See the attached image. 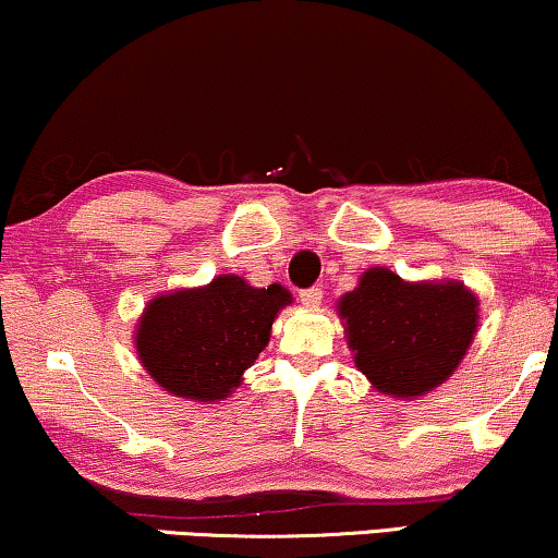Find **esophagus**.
I'll list each match as a JSON object with an SVG mask.
<instances>
[{
  "label": "esophagus",
  "instance_id": "1",
  "mask_svg": "<svg viewBox=\"0 0 558 558\" xmlns=\"http://www.w3.org/2000/svg\"><path fill=\"white\" fill-rule=\"evenodd\" d=\"M320 301H324V288L313 286V288L301 290V303L308 305V308H316Z\"/></svg>",
  "mask_w": 558,
  "mask_h": 558
}]
</instances>
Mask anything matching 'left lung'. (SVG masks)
Segmentation results:
<instances>
[{
	"label": "left lung",
	"mask_w": 558,
	"mask_h": 558,
	"mask_svg": "<svg viewBox=\"0 0 558 558\" xmlns=\"http://www.w3.org/2000/svg\"><path fill=\"white\" fill-rule=\"evenodd\" d=\"M356 366L379 391L420 397L465 356L477 301L460 282H404L372 268L339 303Z\"/></svg>",
	"instance_id": "8db88e82"
}]
</instances>
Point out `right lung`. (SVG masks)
<instances>
[{"label": "right lung", "instance_id": "right-lung-1", "mask_svg": "<svg viewBox=\"0 0 558 558\" xmlns=\"http://www.w3.org/2000/svg\"><path fill=\"white\" fill-rule=\"evenodd\" d=\"M288 303L286 288H253L238 276L154 298L136 333L141 364L171 395L225 399L268 347L272 320Z\"/></svg>", "mask_w": 558, "mask_h": 558}]
</instances>
